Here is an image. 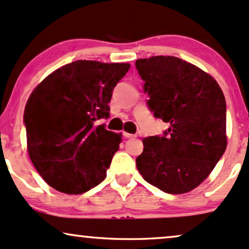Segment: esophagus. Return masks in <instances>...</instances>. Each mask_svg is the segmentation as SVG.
Masks as SVG:
<instances>
[{
    "instance_id": "34e87169",
    "label": "esophagus",
    "mask_w": 249,
    "mask_h": 249,
    "mask_svg": "<svg viewBox=\"0 0 249 249\" xmlns=\"http://www.w3.org/2000/svg\"><path fill=\"white\" fill-rule=\"evenodd\" d=\"M124 136L125 139H135L136 135H133V134H128V133H124Z\"/></svg>"
}]
</instances>
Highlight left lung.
I'll list each match as a JSON object with an SVG mask.
<instances>
[{
	"instance_id": "obj_1",
	"label": "left lung",
	"mask_w": 249,
	"mask_h": 249,
	"mask_svg": "<svg viewBox=\"0 0 249 249\" xmlns=\"http://www.w3.org/2000/svg\"><path fill=\"white\" fill-rule=\"evenodd\" d=\"M149 109L169 124L163 135L143 139L137 170L166 194H186L205 180L227 145L226 101L217 81L170 55L137 59Z\"/></svg>"
}]
</instances>
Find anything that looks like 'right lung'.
<instances>
[{
    "instance_id": "right-lung-1",
    "label": "right lung",
    "mask_w": 249,
    "mask_h": 249,
    "mask_svg": "<svg viewBox=\"0 0 249 249\" xmlns=\"http://www.w3.org/2000/svg\"><path fill=\"white\" fill-rule=\"evenodd\" d=\"M129 64L75 60L55 70L26 102L28 151L42 178L59 192L79 195L106 178L121 134L95 124Z\"/></svg>"
}]
</instances>
